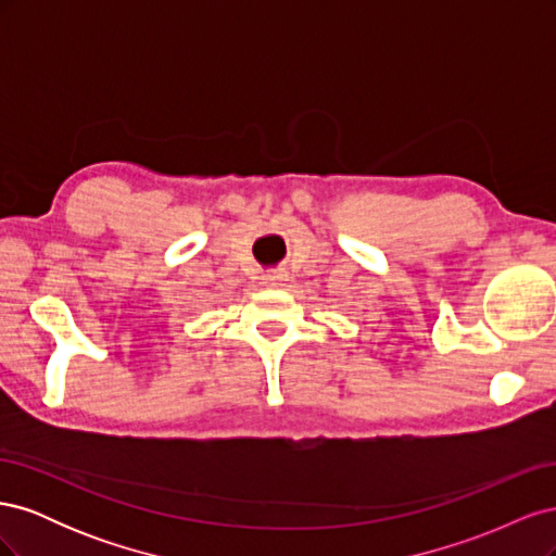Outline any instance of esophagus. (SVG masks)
<instances>
[{"instance_id":"obj_1","label":"esophagus","mask_w":556,"mask_h":556,"mask_svg":"<svg viewBox=\"0 0 556 556\" xmlns=\"http://www.w3.org/2000/svg\"><path fill=\"white\" fill-rule=\"evenodd\" d=\"M282 280H288V278H285V274H280V271H268V274L264 276V282L271 285V288H278V285H280Z\"/></svg>"}]
</instances>
